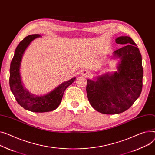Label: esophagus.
<instances>
[{
	"mask_svg": "<svg viewBox=\"0 0 155 155\" xmlns=\"http://www.w3.org/2000/svg\"><path fill=\"white\" fill-rule=\"evenodd\" d=\"M81 74L85 77H88L90 75V71L87 70H83L81 72Z\"/></svg>",
	"mask_w": 155,
	"mask_h": 155,
	"instance_id": "1",
	"label": "esophagus"
}]
</instances>
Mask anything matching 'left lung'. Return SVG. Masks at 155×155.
<instances>
[{
    "label": "left lung",
    "instance_id": "obj_1",
    "mask_svg": "<svg viewBox=\"0 0 155 155\" xmlns=\"http://www.w3.org/2000/svg\"><path fill=\"white\" fill-rule=\"evenodd\" d=\"M125 45L115 51L112 58H119L117 71L87 80V94L91 107L107 115L127 110L140 97L143 87V70L141 55L131 38H116Z\"/></svg>",
    "mask_w": 155,
    "mask_h": 155
}]
</instances>
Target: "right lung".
<instances>
[{"label": "right lung", "instance_id": "add662e5", "mask_svg": "<svg viewBox=\"0 0 155 155\" xmlns=\"http://www.w3.org/2000/svg\"><path fill=\"white\" fill-rule=\"evenodd\" d=\"M41 37L38 34H33L25 37L17 45L10 67V88L15 100L24 109L37 113L51 111L57 108L60 104L65 90L76 79V78H72L64 81L48 94L40 96L32 94L24 87L20 73L24 54L34 40Z\"/></svg>", "mask_w": 155, "mask_h": 155}]
</instances>
